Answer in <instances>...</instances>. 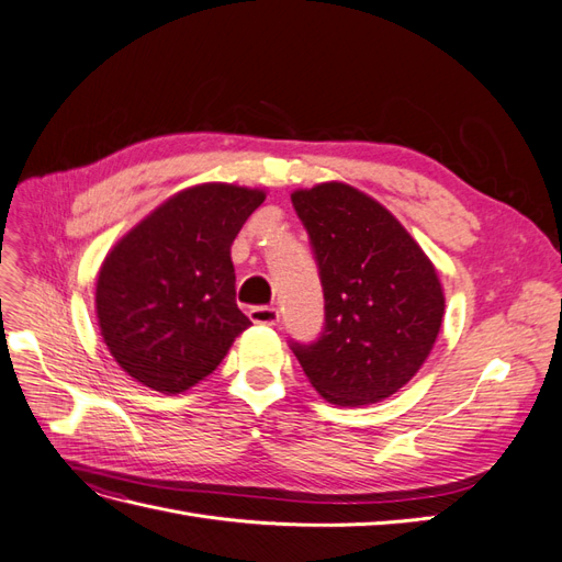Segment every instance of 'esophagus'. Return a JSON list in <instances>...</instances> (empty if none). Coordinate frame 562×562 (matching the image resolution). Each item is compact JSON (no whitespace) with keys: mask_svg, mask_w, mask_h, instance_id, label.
Returning <instances> with one entry per match:
<instances>
[{"mask_svg":"<svg viewBox=\"0 0 562 562\" xmlns=\"http://www.w3.org/2000/svg\"><path fill=\"white\" fill-rule=\"evenodd\" d=\"M248 316H250L252 323H260V326H277L279 318H281L277 307H252L248 312Z\"/></svg>","mask_w":562,"mask_h":562,"instance_id":"1","label":"esophagus"}]
</instances>
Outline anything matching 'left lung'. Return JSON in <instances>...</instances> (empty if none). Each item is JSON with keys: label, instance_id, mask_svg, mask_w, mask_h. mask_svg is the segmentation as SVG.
<instances>
[{"label": "left lung", "instance_id": "left-lung-1", "mask_svg": "<svg viewBox=\"0 0 562 562\" xmlns=\"http://www.w3.org/2000/svg\"><path fill=\"white\" fill-rule=\"evenodd\" d=\"M326 300L316 342L291 349L333 405H370L411 382L443 323L436 267L382 203L345 182L291 194Z\"/></svg>", "mask_w": 562, "mask_h": 562}]
</instances>
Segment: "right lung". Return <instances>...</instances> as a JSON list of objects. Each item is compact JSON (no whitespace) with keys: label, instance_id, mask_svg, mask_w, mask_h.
I'll return each instance as SVG.
<instances>
[{"label":"right lung","instance_id":"right-lung-1","mask_svg":"<svg viewBox=\"0 0 562 562\" xmlns=\"http://www.w3.org/2000/svg\"><path fill=\"white\" fill-rule=\"evenodd\" d=\"M262 190L203 182L166 199L98 271L100 335L124 372L161 394L199 384L248 326L236 307L232 244Z\"/></svg>","mask_w":562,"mask_h":562}]
</instances>
